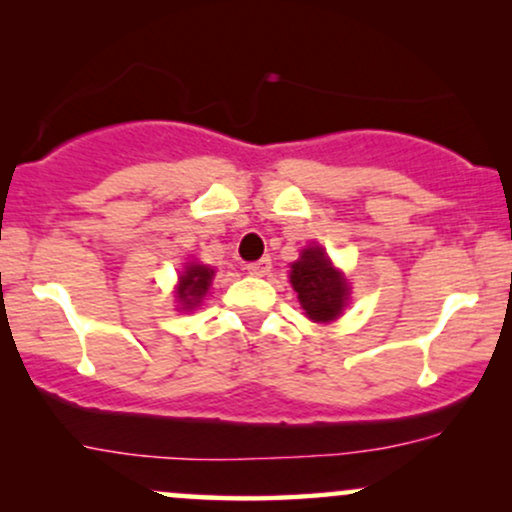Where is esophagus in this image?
<instances>
[{"label":"esophagus","mask_w":512,"mask_h":512,"mask_svg":"<svg viewBox=\"0 0 512 512\" xmlns=\"http://www.w3.org/2000/svg\"><path fill=\"white\" fill-rule=\"evenodd\" d=\"M245 269H248V274H252V276H264V274L272 272V260H269V257H262V260L250 262Z\"/></svg>","instance_id":"obj_1"}]
</instances>
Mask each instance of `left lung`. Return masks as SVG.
Instances as JSON below:
<instances>
[{
    "mask_svg": "<svg viewBox=\"0 0 512 512\" xmlns=\"http://www.w3.org/2000/svg\"><path fill=\"white\" fill-rule=\"evenodd\" d=\"M291 284L310 320L330 322L344 310L349 286L322 248L301 252V260L291 264Z\"/></svg>",
    "mask_w": 512,
    "mask_h": 512,
    "instance_id": "8db88e82",
    "label": "left lung"
}]
</instances>
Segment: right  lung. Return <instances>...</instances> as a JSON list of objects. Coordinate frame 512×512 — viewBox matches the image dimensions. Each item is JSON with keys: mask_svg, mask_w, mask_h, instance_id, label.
I'll list each match as a JSON object with an SVG mask.
<instances>
[{"mask_svg": "<svg viewBox=\"0 0 512 512\" xmlns=\"http://www.w3.org/2000/svg\"><path fill=\"white\" fill-rule=\"evenodd\" d=\"M211 276H214V269L204 267V264H187L185 272L180 274L178 284V301L185 305V310L197 308V303L202 301V296L207 293Z\"/></svg>", "mask_w": 512, "mask_h": 512, "instance_id": "right-lung-1", "label": "right lung"}]
</instances>
